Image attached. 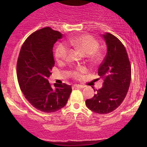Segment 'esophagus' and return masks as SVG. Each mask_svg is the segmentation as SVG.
<instances>
[{"label":"esophagus","mask_w":147,"mask_h":147,"mask_svg":"<svg viewBox=\"0 0 147 147\" xmlns=\"http://www.w3.org/2000/svg\"><path fill=\"white\" fill-rule=\"evenodd\" d=\"M73 88H84V86L82 85H79V84H75L73 86Z\"/></svg>","instance_id":"1"}]
</instances>
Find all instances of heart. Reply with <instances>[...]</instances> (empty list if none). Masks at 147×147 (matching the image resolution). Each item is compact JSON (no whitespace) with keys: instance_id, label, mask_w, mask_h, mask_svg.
Segmentation results:
<instances>
[{"instance_id":"obj_1","label":"heart","mask_w":147,"mask_h":147,"mask_svg":"<svg viewBox=\"0 0 147 147\" xmlns=\"http://www.w3.org/2000/svg\"><path fill=\"white\" fill-rule=\"evenodd\" d=\"M69 43L73 47L80 49L86 55H90L89 57L92 61H99L102 58V54L98 52L99 43L97 40L90 35H85L73 38L69 40ZM68 53V48L65 44L59 43L56 47L55 56L57 61L61 62L66 59ZM86 70L84 68H78L73 72V76L76 78L81 77L82 74Z\"/></svg>"}]
</instances>
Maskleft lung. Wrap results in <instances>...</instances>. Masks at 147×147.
<instances>
[{"label":"left lung","mask_w":147,"mask_h":147,"mask_svg":"<svg viewBox=\"0 0 147 147\" xmlns=\"http://www.w3.org/2000/svg\"><path fill=\"white\" fill-rule=\"evenodd\" d=\"M102 37L107 47L106 55L98 68L103 86L96 90L93 98L86 100V105L92 111L104 114L116 110L125 98L131 80V66L125 47L117 37L109 33Z\"/></svg>","instance_id":"obj_1"}]
</instances>
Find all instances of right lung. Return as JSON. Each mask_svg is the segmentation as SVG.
I'll return each mask as SVG.
<instances>
[{"label": "right lung", "instance_id": "obj_1", "mask_svg": "<svg viewBox=\"0 0 147 147\" xmlns=\"http://www.w3.org/2000/svg\"><path fill=\"white\" fill-rule=\"evenodd\" d=\"M63 34L45 27L32 33L20 51L17 65V79L26 99L40 111L51 113L67 104L71 86L65 84H49L55 65L53 47Z\"/></svg>", "mask_w": 147, "mask_h": 147}]
</instances>
